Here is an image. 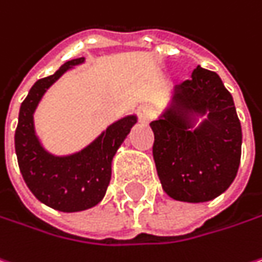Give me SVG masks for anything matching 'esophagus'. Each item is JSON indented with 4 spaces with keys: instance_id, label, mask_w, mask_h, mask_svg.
<instances>
[{
    "instance_id": "34e87169",
    "label": "esophagus",
    "mask_w": 262,
    "mask_h": 262,
    "mask_svg": "<svg viewBox=\"0 0 262 262\" xmlns=\"http://www.w3.org/2000/svg\"><path fill=\"white\" fill-rule=\"evenodd\" d=\"M138 116H139V120L143 123H148L152 119V113H151V108L148 105H139L138 107Z\"/></svg>"
}]
</instances>
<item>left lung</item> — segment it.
<instances>
[{
    "label": "left lung",
    "instance_id": "8db88e82",
    "mask_svg": "<svg viewBox=\"0 0 262 262\" xmlns=\"http://www.w3.org/2000/svg\"><path fill=\"white\" fill-rule=\"evenodd\" d=\"M149 126L157 173L170 198L207 202L233 183L242 127L219 74L198 66L190 80L176 86L167 108Z\"/></svg>",
    "mask_w": 262,
    "mask_h": 262
}]
</instances>
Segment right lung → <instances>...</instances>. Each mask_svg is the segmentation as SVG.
<instances>
[{
  "instance_id": "obj_1",
  "label": "right lung",
  "mask_w": 262,
  "mask_h": 262,
  "mask_svg": "<svg viewBox=\"0 0 262 262\" xmlns=\"http://www.w3.org/2000/svg\"><path fill=\"white\" fill-rule=\"evenodd\" d=\"M82 63L83 57L66 61L55 73L30 88L21 102L14 135L18 167L28 188L42 204L63 212L88 210L102 201L111 180L113 158L138 121L135 114L117 120L88 146L70 155H52L40 145L35 133V110L67 70Z\"/></svg>"
}]
</instances>
